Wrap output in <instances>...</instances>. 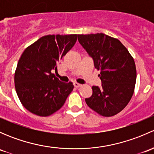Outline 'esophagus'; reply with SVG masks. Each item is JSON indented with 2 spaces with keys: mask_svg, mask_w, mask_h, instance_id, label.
I'll use <instances>...</instances> for the list:
<instances>
[{
  "mask_svg": "<svg viewBox=\"0 0 154 154\" xmlns=\"http://www.w3.org/2000/svg\"><path fill=\"white\" fill-rule=\"evenodd\" d=\"M74 86L76 87V88H80V87L82 86L81 84H80V83H74Z\"/></svg>",
  "mask_w": 154,
  "mask_h": 154,
  "instance_id": "34e87169",
  "label": "esophagus"
}]
</instances>
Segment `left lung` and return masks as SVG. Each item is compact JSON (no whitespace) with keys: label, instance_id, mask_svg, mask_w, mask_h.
Instances as JSON below:
<instances>
[{"label":"left lung","instance_id":"1","mask_svg":"<svg viewBox=\"0 0 154 154\" xmlns=\"http://www.w3.org/2000/svg\"><path fill=\"white\" fill-rule=\"evenodd\" d=\"M82 47L100 70L101 86H92L86 104L100 116L110 117L120 112L130 102L136 80L135 62L117 38L103 33L77 35Z\"/></svg>","mask_w":154,"mask_h":154}]
</instances>
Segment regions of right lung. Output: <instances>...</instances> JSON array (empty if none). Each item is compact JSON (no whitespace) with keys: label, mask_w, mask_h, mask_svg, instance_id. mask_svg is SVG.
<instances>
[{"label":"right lung","mask_w":154,"mask_h":154,"mask_svg":"<svg viewBox=\"0 0 154 154\" xmlns=\"http://www.w3.org/2000/svg\"><path fill=\"white\" fill-rule=\"evenodd\" d=\"M77 35H48L23 52L15 73V86L22 105L30 112L48 116L60 109L72 91L71 82L63 83L51 73L72 48Z\"/></svg>","instance_id":"1"}]
</instances>
